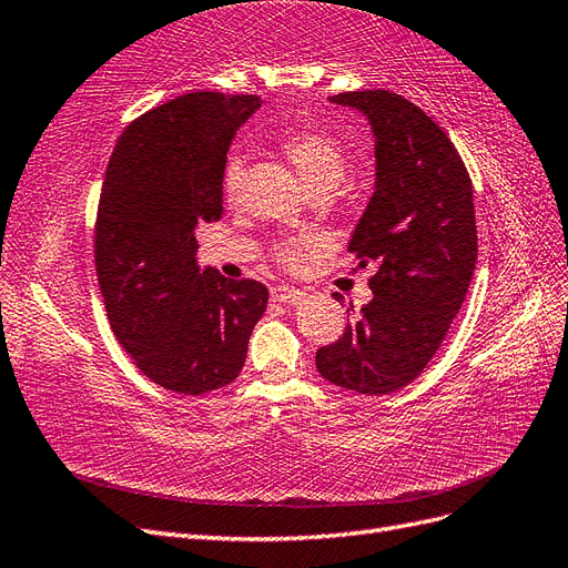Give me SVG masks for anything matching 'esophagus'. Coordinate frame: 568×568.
I'll use <instances>...</instances> for the list:
<instances>
[{
    "label": "esophagus",
    "instance_id": "1",
    "mask_svg": "<svg viewBox=\"0 0 568 568\" xmlns=\"http://www.w3.org/2000/svg\"><path fill=\"white\" fill-rule=\"evenodd\" d=\"M272 301H277V303H286V305H296V303H301L303 301V291L301 288H294V286H274L272 291Z\"/></svg>",
    "mask_w": 568,
    "mask_h": 568
}]
</instances>
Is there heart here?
Masks as SVG:
<instances>
[{
    "mask_svg": "<svg viewBox=\"0 0 568 568\" xmlns=\"http://www.w3.org/2000/svg\"><path fill=\"white\" fill-rule=\"evenodd\" d=\"M282 151L288 163L296 168V173L305 182L307 192H336L341 182L348 175V153L334 136L315 132V130H296L288 132L282 140ZM244 178L242 156H232L225 168V194L232 199L239 192V184ZM317 246L315 236L291 239L280 244L277 257L284 265H298L303 257Z\"/></svg>",
    "mask_w": 568,
    "mask_h": 568,
    "instance_id": "1",
    "label": "heart"
}]
</instances>
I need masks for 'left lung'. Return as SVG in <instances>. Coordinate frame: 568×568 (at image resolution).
Listing matches in <instances>:
<instances>
[{"label": "left lung", "mask_w": 568, "mask_h": 568, "mask_svg": "<svg viewBox=\"0 0 568 568\" xmlns=\"http://www.w3.org/2000/svg\"><path fill=\"white\" fill-rule=\"evenodd\" d=\"M367 118L374 192L348 251L376 263L363 317L315 355L334 386L384 395L417 379L457 317L476 267L474 189L450 136L388 90L329 97Z\"/></svg>", "instance_id": "1"}]
</instances>
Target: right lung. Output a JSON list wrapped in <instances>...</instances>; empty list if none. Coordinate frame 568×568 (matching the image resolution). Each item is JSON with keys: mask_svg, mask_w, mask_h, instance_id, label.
Masks as SVG:
<instances>
[{"mask_svg": "<svg viewBox=\"0 0 568 568\" xmlns=\"http://www.w3.org/2000/svg\"><path fill=\"white\" fill-rule=\"evenodd\" d=\"M257 97L192 92L125 128L101 189L94 257L113 332L151 382L201 395L234 382L267 288L196 261L222 217V178Z\"/></svg>", "mask_w": 568, "mask_h": 568, "instance_id": "right-lung-1", "label": "right lung"}]
</instances>
